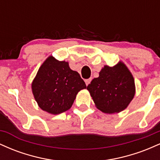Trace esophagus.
<instances>
[{"mask_svg": "<svg viewBox=\"0 0 160 160\" xmlns=\"http://www.w3.org/2000/svg\"><path fill=\"white\" fill-rule=\"evenodd\" d=\"M91 80H92V78H89V79H87V80H85L86 85V86H88V85H89V84L90 83Z\"/></svg>", "mask_w": 160, "mask_h": 160, "instance_id": "obj_1", "label": "esophagus"}]
</instances>
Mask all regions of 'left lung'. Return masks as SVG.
<instances>
[{
  "mask_svg": "<svg viewBox=\"0 0 160 160\" xmlns=\"http://www.w3.org/2000/svg\"><path fill=\"white\" fill-rule=\"evenodd\" d=\"M87 89L98 110L106 113H120L135 96V80L127 66L119 62L113 67L104 65Z\"/></svg>",
  "mask_w": 160,
  "mask_h": 160,
  "instance_id": "left-lung-1",
  "label": "left lung"
}]
</instances>
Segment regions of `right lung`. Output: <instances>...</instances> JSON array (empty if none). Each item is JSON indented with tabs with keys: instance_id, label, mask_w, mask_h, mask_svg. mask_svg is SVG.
I'll return each mask as SVG.
<instances>
[{
	"instance_id": "right-lung-1",
	"label": "right lung",
	"mask_w": 160,
	"mask_h": 160,
	"mask_svg": "<svg viewBox=\"0 0 160 160\" xmlns=\"http://www.w3.org/2000/svg\"><path fill=\"white\" fill-rule=\"evenodd\" d=\"M83 80L65 61L50 56L43 62L32 83V93L40 108L59 114L71 108L76 95L86 89Z\"/></svg>"
}]
</instances>
